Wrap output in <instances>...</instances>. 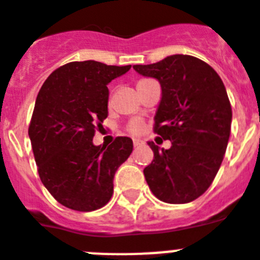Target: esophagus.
I'll list each match as a JSON object with an SVG mask.
<instances>
[{
  "label": "esophagus",
  "mask_w": 260,
  "mask_h": 260,
  "mask_svg": "<svg viewBox=\"0 0 260 260\" xmlns=\"http://www.w3.org/2000/svg\"><path fill=\"white\" fill-rule=\"evenodd\" d=\"M133 143H134L135 147H138V146L142 145V141H141V139H138V138H134V139H133Z\"/></svg>",
  "instance_id": "1"
}]
</instances>
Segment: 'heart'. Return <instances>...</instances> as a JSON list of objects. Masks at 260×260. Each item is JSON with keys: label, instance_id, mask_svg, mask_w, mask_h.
I'll list each match as a JSON object with an SVG mask.
<instances>
[{"label": "heart", "instance_id": "1", "mask_svg": "<svg viewBox=\"0 0 260 260\" xmlns=\"http://www.w3.org/2000/svg\"><path fill=\"white\" fill-rule=\"evenodd\" d=\"M127 130L132 134H141L145 130V122L142 119H133V121L128 122Z\"/></svg>", "mask_w": 260, "mask_h": 260}]
</instances>
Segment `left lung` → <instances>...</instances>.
Segmentation results:
<instances>
[{
    "instance_id": "left-lung-1",
    "label": "left lung",
    "mask_w": 260,
    "mask_h": 260,
    "mask_svg": "<svg viewBox=\"0 0 260 260\" xmlns=\"http://www.w3.org/2000/svg\"><path fill=\"white\" fill-rule=\"evenodd\" d=\"M133 68L159 80L154 133L172 142L170 150L148 142L154 159L143 170L146 181L160 201L190 203L210 187L228 147L232 105L225 85L209 64L190 55Z\"/></svg>"
}]
</instances>
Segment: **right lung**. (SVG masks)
<instances>
[{"label":"right lung","instance_id":"obj_1","mask_svg":"<svg viewBox=\"0 0 260 260\" xmlns=\"http://www.w3.org/2000/svg\"><path fill=\"white\" fill-rule=\"evenodd\" d=\"M132 66L71 61L51 73L38 93L28 137L42 183L57 203L77 212L100 209L113 196L115 171L133 151L128 137L94 146L108 117V84Z\"/></svg>","mask_w":260,"mask_h":260}]
</instances>
